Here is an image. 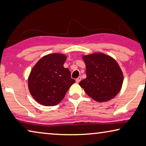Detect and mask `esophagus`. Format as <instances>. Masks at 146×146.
I'll use <instances>...</instances> for the list:
<instances>
[{"mask_svg": "<svg viewBox=\"0 0 146 146\" xmlns=\"http://www.w3.org/2000/svg\"><path fill=\"white\" fill-rule=\"evenodd\" d=\"M81 77H78L77 78V79H76V82H77V83H78V82H79L80 81V80H81Z\"/></svg>", "mask_w": 146, "mask_h": 146, "instance_id": "34e87169", "label": "esophagus"}]
</instances>
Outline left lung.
<instances>
[{
  "instance_id": "8db88e82",
  "label": "left lung",
  "mask_w": 146,
  "mask_h": 146,
  "mask_svg": "<svg viewBox=\"0 0 146 146\" xmlns=\"http://www.w3.org/2000/svg\"><path fill=\"white\" fill-rule=\"evenodd\" d=\"M86 78L79 82L88 96L99 103L110 101L118 94L123 74L114 58L103 52L82 55Z\"/></svg>"
}]
</instances>
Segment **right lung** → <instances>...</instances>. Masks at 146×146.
<instances>
[{"label":"right lung","instance_id":"1","mask_svg":"<svg viewBox=\"0 0 146 146\" xmlns=\"http://www.w3.org/2000/svg\"><path fill=\"white\" fill-rule=\"evenodd\" d=\"M66 58L64 54L52 53L43 56L32 68L28 86L32 96L41 105H58L75 82L69 69L64 67Z\"/></svg>","mask_w":146,"mask_h":146}]
</instances>
